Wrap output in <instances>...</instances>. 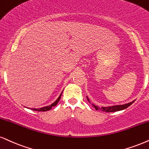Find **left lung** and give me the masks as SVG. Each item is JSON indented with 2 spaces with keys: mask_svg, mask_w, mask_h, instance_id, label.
Masks as SVG:
<instances>
[{
  "mask_svg": "<svg viewBox=\"0 0 149 149\" xmlns=\"http://www.w3.org/2000/svg\"><path fill=\"white\" fill-rule=\"evenodd\" d=\"M87 100L90 102V100H89V99L88 98V97H87ZM134 102H135V100H134L133 102H130V103H128V104H124V105H117V106H109V107L100 108V107H98V106L94 105V104H93V106H94V108L97 110V111H104V112H107V113H111V112H116V111H122V110L126 109V108H128V106H131ZM90 103H91V102H90Z\"/></svg>",
  "mask_w": 149,
  "mask_h": 149,
  "instance_id": "left-lung-1",
  "label": "left lung"
}]
</instances>
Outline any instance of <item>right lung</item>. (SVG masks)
<instances>
[{
    "instance_id": "add662e5",
    "label": "right lung",
    "mask_w": 149,
    "mask_h": 149,
    "mask_svg": "<svg viewBox=\"0 0 149 149\" xmlns=\"http://www.w3.org/2000/svg\"><path fill=\"white\" fill-rule=\"evenodd\" d=\"M61 95H62V93H61L60 96L58 97V98L57 99V100H56V101H55V102H54V103H53V104H51V105L47 106H45V107H43V108H32V110H33V111H40V112H41V111L44 112V111H49V110H50V109H52V107H54V106H55L56 105V104H58V101L60 100V98H61Z\"/></svg>"
}]
</instances>
